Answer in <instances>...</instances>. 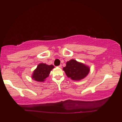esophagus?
Segmentation results:
<instances>
[{"label":"esophagus","instance_id":"obj_1","mask_svg":"<svg viewBox=\"0 0 122 122\" xmlns=\"http://www.w3.org/2000/svg\"><path fill=\"white\" fill-rule=\"evenodd\" d=\"M61 66H61V65H59V66H58V67H59V68H61Z\"/></svg>","mask_w":122,"mask_h":122}]
</instances>
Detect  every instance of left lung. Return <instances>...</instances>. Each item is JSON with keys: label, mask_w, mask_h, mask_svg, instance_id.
I'll return each instance as SVG.
<instances>
[{"label": "left lung", "mask_w": 122, "mask_h": 122, "mask_svg": "<svg viewBox=\"0 0 122 122\" xmlns=\"http://www.w3.org/2000/svg\"><path fill=\"white\" fill-rule=\"evenodd\" d=\"M66 76L73 81H81L86 78L90 71L88 66L78 62L75 59H71L66 63V66L63 68Z\"/></svg>", "instance_id": "1"}]
</instances>
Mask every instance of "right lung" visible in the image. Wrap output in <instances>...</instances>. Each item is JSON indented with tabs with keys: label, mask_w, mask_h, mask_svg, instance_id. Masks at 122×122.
<instances>
[{
	"label": "right lung",
	"mask_w": 122,
	"mask_h": 122,
	"mask_svg": "<svg viewBox=\"0 0 122 122\" xmlns=\"http://www.w3.org/2000/svg\"><path fill=\"white\" fill-rule=\"evenodd\" d=\"M54 68L53 65H47L45 63H40L33 71L31 78L36 81L43 82L49 76L51 71Z\"/></svg>",
	"instance_id": "add662e5"
}]
</instances>
